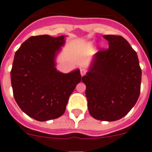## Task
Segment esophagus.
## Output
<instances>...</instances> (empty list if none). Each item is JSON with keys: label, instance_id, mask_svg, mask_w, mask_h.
<instances>
[{"label": "esophagus", "instance_id": "esophagus-1", "mask_svg": "<svg viewBox=\"0 0 152 152\" xmlns=\"http://www.w3.org/2000/svg\"><path fill=\"white\" fill-rule=\"evenodd\" d=\"M86 73H87V70H86V69H84V68H81V69H80V73H81L82 76L86 75Z\"/></svg>", "mask_w": 152, "mask_h": 152}]
</instances>
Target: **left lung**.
<instances>
[{
	"mask_svg": "<svg viewBox=\"0 0 152 152\" xmlns=\"http://www.w3.org/2000/svg\"><path fill=\"white\" fill-rule=\"evenodd\" d=\"M109 48L100 50L82 81L89 113L103 121L120 120L130 111L140 94L142 69L136 52L120 35H106Z\"/></svg>",
	"mask_w": 152,
	"mask_h": 152,
	"instance_id": "obj_1",
	"label": "left lung"
}]
</instances>
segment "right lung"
Returning a JSON list of instances; mask_svg holds the SVG:
<instances>
[{"instance_id": "add662e5", "label": "right lung", "mask_w": 152, "mask_h": 152, "mask_svg": "<svg viewBox=\"0 0 152 152\" xmlns=\"http://www.w3.org/2000/svg\"><path fill=\"white\" fill-rule=\"evenodd\" d=\"M64 43V35L32 36L15 54L10 72L13 96L20 109L38 121L62 116L81 81L79 69L62 73L56 69V56Z\"/></svg>"}]
</instances>
